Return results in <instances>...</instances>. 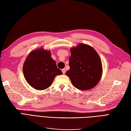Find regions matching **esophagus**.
<instances>
[{"label":"esophagus","mask_w":131,"mask_h":131,"mask_svg":"<svg viewBox=\"0 0 131 131\" xmlns=\"http://www.w3.org/2000/svg\"><path fill=\"white\" fill-rule=\"evenodd\" d=\"M62 73H63V74H64L66 73V69H62Z\"/></svg>","instance_id":"obj_1"}]
</instances>
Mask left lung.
Returning a JSON list of instances; mask_svg holds the SVG:
<instances>
[{"label":"left lung","mask_w":131,"mask_h":131,"mask_svg":"<svg viewBox=\"0 0 131 131\" xmlns=\"http://www.w3.org/2000/svg\"><path fill=\"white\" fill-rule=\"evenodd\" d=\"M70 69L66 74L73 85L80 90H89L101 80L102 66L101 58L92 47L80 43L70 49Z\"/></svg>","instance_id":"8db88e82"}]
</instances>
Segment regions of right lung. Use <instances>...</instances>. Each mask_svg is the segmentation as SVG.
Segmentation results:
<instances>
[{"instance_id":"right-lung-1","label":"right lung","mask_w":131,"mask_h":131,"mask_svg":"<svg viewBox=\"0 0 131 131\" xmlns=\"http://www.w3.org/2000/svg\"><path fill=\"white\" fill-rule=\"evenodd\" d=\"M51 52L42 48L33 50L26 58L23 72L27 82L33 88L43 90L51 85L55 77L62 75Z\"/></svg>"}]
</instances>
